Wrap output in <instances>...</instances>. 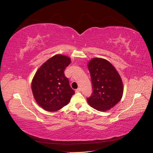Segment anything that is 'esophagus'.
I'll return each instance as SVG.
<instances>
[{
	"label": "esophagus",
	"instance_id": "34e87169",
	"mask_svg": "<svg viewBox=\"0 0 153 153\" xmlns=\"http://www.w3.org/2000/svg\"><path fill=\"white\" fill-rule=\"evenodd\" d=\"M80 91H81V88H78L77 89L75 90V92H80Z\"/></svg>",
	"mask_w": 153,
	"mask_h": 153
}]
</instances>
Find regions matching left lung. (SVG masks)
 <instances>
[{
    "label": "left lung",
    "mask_w": 153,
    "mask_h": 153,
    "mask_svg": "<svg viewBox=\"0 0 153 153\" xmlns=\"http://www.w3.org/2000/svg\"><path fill=\"white\" fill-rule=\"evenodd\" d=\"M93 92L87 103L93 108L104 112L112 108L121 100L123 84L116 69L107 60L92 58L87 64Z\"/></svg>",
    "instance_id": "obj_1"
}]
</instances>
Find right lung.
<instances>
[{"label":"right lung","instance_id":"obj_1","mask_svg":"<svg viewBox=\"0 0 153 153\" xmlns=\"http://www.w3.org/2000/svg\"><path fill=\"white\" fill-rule=\"evenodd\" d=\"M70 63L69 57L57 54L44 62L35 73L32 92L37 103L45 110L56 112L67 105L75 94L64 72Z\"/></svg>","mask_w":153,"mask_h":153}]
</instances>
